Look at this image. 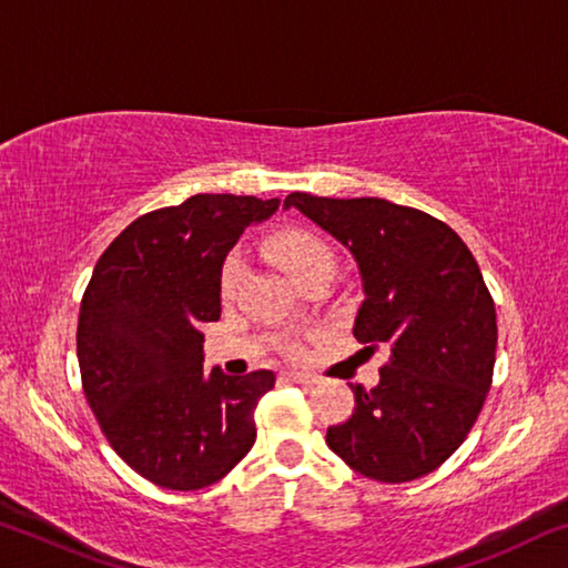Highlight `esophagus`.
<instances>
[{
    "label": "esophagus",
    "instance_id": "34e87169",
    "mask_svg": "<svg viewBox=\"0 0 568 568\" xmlns=\"http://www.w3.org/2000/svg\"><path fill=\"white\" fill-rule=\"evenodd\" d=\"M283 378L291 383H301V386H313V383H318V378H315L313 373H301V371H285Z\"/></svg>",
    "mask_w": 568,
    "mask_h": 568
}]
</instances>
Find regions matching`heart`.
<instances>
[{"mask_svg": "<svg viewBox=\"0 0 568 568\" xmlns=\"http://www.w3.org/2000/svg\"><path fill=\"white\" fill-rule=\"evenodd\" d=\"M267 253H271L301 285L323 271H335V253L328 245V240H323L321 235H315L313 230L305 227H285L281 233H275L267 240ZM240 277H243V257L237 253L227 255L223 271H220V297H223V301H233ZM283 348L291 355L301 353V345L295 341H285Z\"/></svg>", "mask_w": 568, "mask_h": 568, "instance_id": "b5f03b06", "label": "heart"}]
</instances>
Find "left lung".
Wrapping results in <instances>:
<instances>
[{
    "label": "left lung",
    "mask_w": 568,
    "mask_h": 568,
    "mask_svg": "<svg viewBox=\"0 0 568 568\" xmlns=\"http://www.w3.org/2000/svg\"><path fill=\"white\" fill-rule=\"evenodd\" d=\"M285 207L351 250L365 291L353 335L390 351L376 388L351 386V418L325 440L381 484L430 474L464 444L494 381L496 307L476 257L444 220L381 197L291 192Z\"/></svg>",
    "instance_id": "8db88e82"
}]
</instances>
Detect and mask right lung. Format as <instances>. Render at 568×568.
I'll use <instances>...</instances> for the list:
<instances>
[{
	"mask_svg": "<svg viewBox=\"0 0 568 568\" xmlns=\"http://www.w3.org/2000/svg\"><path fill=\"white\" fill-rule=\"evenodd\" d=\"M277 197L192 195L140 215L94 265L77 321L82 390L108 444L134 474L197 491L255 444L273 371L203 373V323L220 318V271Z\"/></svg>",
	"mask_w": 568,
	"mask_h": 568,
	"instance_id": "obj_1",
	"label": "right lung"
}]
</instances>
